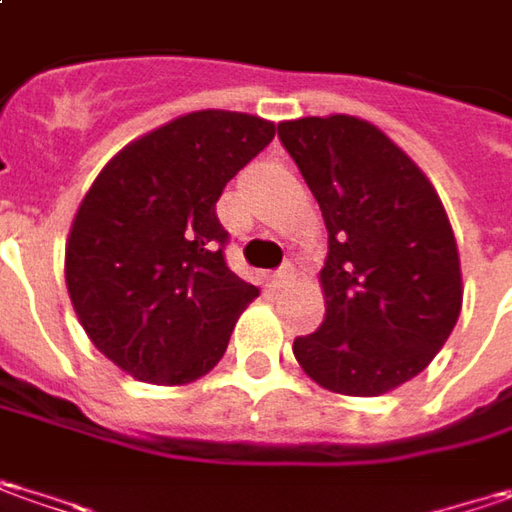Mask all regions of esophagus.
I'll use <instances>...</instances> for the list:
<instances>
[{"mask_svg":"<svg viewBox=\"0 0 512 512\" xmlns=\"http://www.w3.org/2000/svg\"><path fill=\"white\" fill-rule=\"evenodd\" d=\"M291 277H294V269H291V263H286V266H280L277 272L269 274V283H272L274 289H280V286H286Z\"/></svg>","mask_w":512,"mask_h":512,"instance_id":"obj_1","label":"esophagus"}]
</instances>
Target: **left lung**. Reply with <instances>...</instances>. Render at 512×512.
I'll return each mask as SVG.
<instances>
[{
  "label": "left lung",
  "instance_id": "obj_1",
  "mask_svg": "<svg viewBox=\"0 0 512 512\" xmlns=\"http://www.w3.org/2000/svg\"><path fill=\"white\" fill-rule=\"evenodd\" d=\"M277 135L328 229L326 317L294 340V357L334 394L394 391L428 368L462 311L448 212L425 172L362 118L309 115Z\"/></svg>",
  "mask_w": 512,
  "mask_h": 512
}]
</instances>
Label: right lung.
<instances>
[{"instance_id": "add662e5", "label": "right lung", "mask_w": 512, "mask_h": 512, "mask_svg": "<svg viewBox=\"0 0 512 512\" xmlns=\"http://www.w3.org/2000/svg\"><path fill=\"white\" fill-rule=\"evenodd\" d=\"M272 138L257 115H181L127 144L84 195L67 291L87 337L130 377L186 385L223 357L260 289L226 266L215 203Z\"/></svg>"}]
</instances>
